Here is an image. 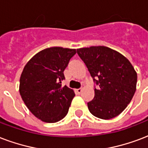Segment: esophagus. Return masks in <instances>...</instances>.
<instances>
[{
    "label": "esophagus",
    "mask_w": 148,
    "mask_h": 148,
    "mask_svg": "<svg viewBox=\"0 0 148 148\" xmlns=\"http://www.w3.org/2000/svg\"><path fill=\"white\" fill-rule=\"evenodd\" d=\"M75 92H76L77 94H81V92H82V88L75 89Z\"/></svg>",
    "instance_id": "esophagus-1"
}]
</instances>
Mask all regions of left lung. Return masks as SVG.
I'll use <instances>...</instances> for the list:
<instances>
[{
    "instance_id": "left-lung-1",
    "label": "left lung",
    "mask_w": 148,
    "mask_h": 148,
    "mask_svg": "<svg viewBox=\"0 0 148 148\" xmlns=\"http://www.w3.org/2000/svg\"><path fill=\"white\" fill-rule=\"evenodd\" d=\"M77 53L99 85L94 99L88 102L90 112L102 119L117 116L136 92L137 74L131 63L119 52L103 46L80 48Z\"/></svg>"
}]
</instances>
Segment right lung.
Wrapping results in <instances>:
<instances>
[{"instance_id":"1","label":"right lung","mask_w":148,"mask_h":148,"mask_svg":"<svg viewBox=\"0 0 148 148\" xmlns=\"http://www.w3.org/2000/svg\"><path fill=\"white\" fill-rule=\"evenodd\" d=\"M75 49L50 47L32 56L20 77L19 92L32 113L45 123H56L66 116L75 94L61 86L64 71Z\"/></svg>"}]
</instances>
